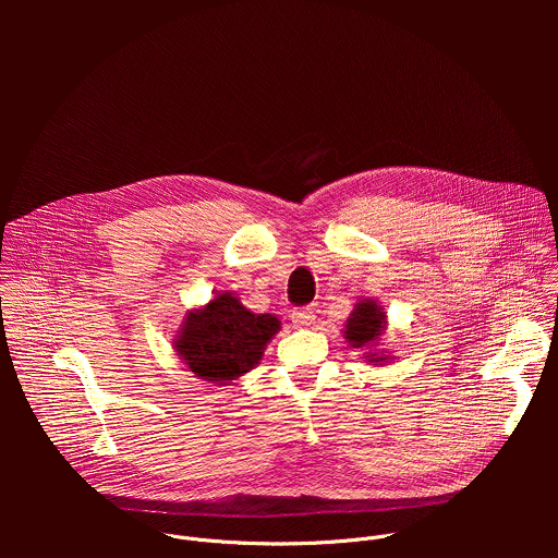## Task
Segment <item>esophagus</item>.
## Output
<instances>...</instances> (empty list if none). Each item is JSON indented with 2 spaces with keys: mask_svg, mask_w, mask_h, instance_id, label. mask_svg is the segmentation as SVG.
Listing matches in <instances>:
<instances>
[{
  "mask_svg": "<svg viewBox=\"0 0 558 558\" xmlns=\"http://www.w3.org/2000/svg\"><path fill=\"white\" fill-rule=\"evenodd\" d=\"M313 320H315V315H313V311L308 306L306 308H295L291 313V323H293L295 329H306V327L313 325Z\"/></svg>",
  "mask_w": 558,
  "mask_h": 558,
  "instance_id": "34e87169",
  "label": "esophagus"
}]
</instances>
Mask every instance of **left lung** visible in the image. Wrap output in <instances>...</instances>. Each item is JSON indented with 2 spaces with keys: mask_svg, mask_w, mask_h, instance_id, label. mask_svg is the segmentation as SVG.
I'll return each mask as SVG.
<instances>
[{
  "mask_svg": "<svg viewBox=\"0 0 558 558\" xmlns=\"http://www.w3.org/2000/svg\"><path fill=\"white\" fill-rule=\"evenodd\" d=\"M344 340L351 349L364 351L366 364H386L392 360L390 351L379 349L386 333V311L375 298H360L344 323Z\"/></svg>",
  "mask_w": 558,
  "mask_h": 558,
  "instance_id": "8db88e82",
  "label": "left lung"
}]
</instances>
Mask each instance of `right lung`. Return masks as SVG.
Returning a JSON list of instances; mask_svg holds the SVG:
<instances>
[{
    "mask_svg": "<svg viewBox=\"0 0 558 558\" xmlns=\"http://www.w3.org/2000/svg\"><path fill=\"white\" fill-rule=\"evenodd\" d=\"M274 313H254L231 291L190 308L172 340L174 353L194 377L229 386L256 368L280 331Z\"/></svg>",
    "mask_w": 558,
    "mask_h": 558,
    "instance_id": "obj_1",
    "label": "right lung"
}]
</instances>
